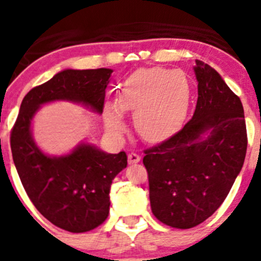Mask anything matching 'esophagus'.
Returning a JSON list of instances; mask_svg holds the SVG:
<instances>
[{"label": "esophagus", "mask_w": 261, "mask_h": 261, "mask_svg": "<svg viewBox=\"0 0 261 261\" xmlns=\"http://www.w3.org/2000/svg\"><path fill=\"white\" fill-rule=\"evenodd\" d=\"M140 161H141V156L138 155L137 153H135V151H132V153L128 154L129 165H135V163H138Z\"/></svg>", "instance_id": "obj_1"}]
</instances>
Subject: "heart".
I'll return each mask as SVG.
<instances>
[{"mask_svg": "<svg viewBox=\"0 0 261 261\" xmlns=\"http://www.w3.org/2000/svg\"><path fill=\"white\" fill-rule=\"evenodd\" d=\"M192 100L190 80L183 71L163 68L138 69L121 86L117 103H107L106 125L124 132V112H135L136 130L145 141L159 142L183 126Z\"/></svg>", "mask_w": 261, "mask_h": 261, "instance_id": "b5f03b06", "label": "heart"}]
</instances>
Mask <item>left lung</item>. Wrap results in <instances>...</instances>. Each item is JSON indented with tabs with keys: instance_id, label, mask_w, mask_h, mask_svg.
Returning <instances> with one entry per match:
<instances>
[{
	"instance_id": "1",
	"label": "left lung",
	"mask_w": 261,
	"mask_h": 261,
	"mask_svg": "<svg viewBox=\"0 0 261 261\" xmlns=\"http://www.w3.org/2000/svg\"><path fill=\"white\" fill-rule=\"evenodd\" d=\"M192 119L145 150L151 212L161 222L191 229L220 208L243 167L247 130L241 99L218 73L196 60Z\"/></svg>"
}]
</instances>
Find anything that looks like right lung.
Returning <instances> with one entry per match:
<instances>
[{
	"label": "right lung",
	"instance_id": "add662e5",
	"mask_svg": "<svg viewBox=\"0 0 261 261\" xmlns=\"http://www.w3.org/2000/svg\"><path fill=\"white\" fill-rule=\"evenodd\" d=\"M111 69H65L23 98L10 145L18 175L32 204L49 222L70 232L102 225L110 213L112 180L126 167V154H108L81 142L65 155H48L32 137L39 108L56 100L82 105L102 114Z\"/></svg>",
	"mask_w": 261,
	"mask_h": 261
}]
</instances>
